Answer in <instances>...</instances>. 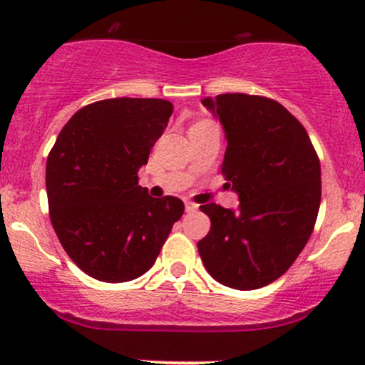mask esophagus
Returning a JSON list of instances; mask_svg holds the SVG:
<instances>
[{"label":"esophagus","mask_w":365,"mask_h":365,"mask_svg":"<svg viewBox=\"0 0 365 365\" xmlns=\"http://www.w3.org/2000/svg\"><path fill=\"white\" fill-rule=\"evenodd\" d=\"M185 210H187V213H192V211L197 210V204H195V202H190V201H187V202H185Z\"/></svg>","instance_id":"1"}]
</instances>
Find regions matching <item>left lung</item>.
I'll return each instance as SVG.
<instances>
[{
  "mask_svg": "<svg viewBox=\"0 0 365 365\" xmlns=\"http://www.w3.org/2000/svg\"><path fill=\"white\" fill-rule=\"evenodd\" d=\"M223 124L222 175L239 210L202 204L211 228L199 255L220 284L251 291L277 280L314 232L320 206V161L303 124L275 100L225 93L202 100Z\"/></svg>",
  "mask_w": 365,
  "mask_h": 365,
  "instance_id": "left-lung-1",
  "label": "left lung"
}]
</instances>
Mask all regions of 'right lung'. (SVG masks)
I'll list each match as a JSON object with an SVG mask.
<instances>
[{
  "label": "right lung",
  "instance_id": "1",
  "mask_svg": "<svg viewBox=\"0 0 365 365\" xmlns=\"http://www.w3.org/2000/svg\"><path fill=\"white\" fill-rule=\"evenodd\" d=\"M173 103L107 98L76 112L46 159L50 220L69 258L90 277L126 282L161 253L183 202L154 199L138 170L164 133Z\"/></svg>",
  "mask_w": 365,
  "mask_h": 365
}]
</instances>
